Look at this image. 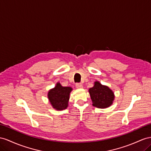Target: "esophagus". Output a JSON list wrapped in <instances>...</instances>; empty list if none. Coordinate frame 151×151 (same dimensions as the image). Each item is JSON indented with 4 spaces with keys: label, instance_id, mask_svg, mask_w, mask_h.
Segmentation results:
<instances>
[{
    "label": "esophagus",
    "instance_id": "esophagus-1",
    "mask_svg": "<svg viewBox=\"0 0 151 151\" xmlns=\"http://www.w3.org/2000/svg\"><path fill=\"white\" fill-rule=\"evenodd\" d=\"M76 87L77 88H83V86L81 83H76Z\"/></svg>",
    "mask_w": 151,
    "mask_h": 151
}]
</instances>
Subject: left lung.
Masks as SVG:
<instances>
[{"label":"left lung","mask_w":151,"mask_h":151,"mask_svg":"<svg viewBox=\"0 0 151 151\" xmlns=\"http://www.w3.org/2000/svg\"><path fill=\"white\" fill-rule=\"evenodd\" d=\"M88 92L94 106L98 109H106L112 105L115 98L114 92L98 81L94 82V86L88 89Z\"/></svg>","instance_id":"obj_1"}]
</instances>
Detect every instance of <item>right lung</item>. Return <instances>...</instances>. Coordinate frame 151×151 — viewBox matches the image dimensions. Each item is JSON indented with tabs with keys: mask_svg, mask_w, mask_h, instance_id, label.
Instances as JSON below:
<instances>
[{
	"mask_svg": "<svg viewBox=\"0 0 151 151\" xmlns=\"http://www.w3.org/2000/svg\"><path fill=\"white\" fill-rule=\"evenodd\" d=\"M72 90L70 87H63L60 83H57L55 87L50 89L48 93V98L53 109L57 110L66 109Z\"/></svg>",
	"mask_w": 151,
	"mask_h": 151,
	"instance_id": "right-lung-1",
	"label": "right lung"
}]
</instances>
